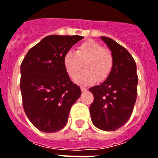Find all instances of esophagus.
<instances>
[{"instance_id": "34e87169", "label": "esophagus", "mask_w": 158, "mask_h": 158, "mask_svg": "<svg viewBox=\"0 0 158 158\" xmlns=\"http://www.w3.org/2000/svg\"><path fill=\"white\" fill-rule=\"evenodd\" d=\"M81 90L83 92H85V91L88 90V88L87 87H84V86H81Z\"/></svg>"}]
</instances>
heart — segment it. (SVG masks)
<instances>
[{
    "instance_id": "heart-1",
    "label": "heart",
    "mask_w": 158,
    "mask_h": 158,
    "mask_svg": "<svg viewBox=\"0 0 158 158\" xmlns=\"http://www.w3.org/2000/svg\"><path fill=\"white\" fill-rule=\"evenodd\" d=\"M84 64L85 70L76 78L80 83H91L96 79H106L114 66V56L108 48L94 40L82 43L76 51H68L64 57V66L70 76L75 79Z\"/></svg>"
}]
</instances>
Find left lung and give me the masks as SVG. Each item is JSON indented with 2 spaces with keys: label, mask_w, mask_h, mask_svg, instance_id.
I'll list each match as a JSON object with an SVG mask.
<instances>
[{
  "label": "left lung",
  "mask_w": 158,
  "mask_h": 158,
  "mask_svg": "<svg viewBox=\"0 0 158 158\" xmlns=\"http://www.w3.org/2000/svg\"><path fill=\"white\" fill-rule=\"evenodd\" d=\"M114 56V66L108 78L89 88L94 96L90 106L92 123L101 130L118 129L128 121L137 97L136 64L124 47L108 37L101 36Z\"/></svg>",
  "instance_id": "obj_1"
}]
</instances>
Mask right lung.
I'll return each instance as SVG.
<instances>
[{
	"instance_id": "right-lung-1",
	"label": "right lung",
	"mask_w": 158,
	"mask_h": 158,
	"mask_svg": "<svg viewBox=\"0 0 158 158\" xmlns=\"http://www.w3.org/2000/svg\"><path fill=\"white\" fill-rule=\"evenodd\" d=\"M81 35H52L31 48L21 64L20 88L24 111L44 132L66 126L70 108L81 95L64 66V57Z\"/></svg>"
}]
</instances>
